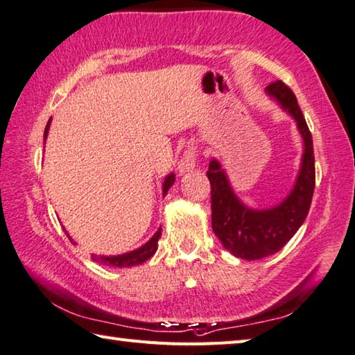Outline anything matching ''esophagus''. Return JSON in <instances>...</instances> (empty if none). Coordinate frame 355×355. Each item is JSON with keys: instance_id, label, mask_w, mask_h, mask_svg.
Listing matches in <instances>:
<instances>
[{"instance_id": "esophagus-1", "label": "esophagus", "mask_w": 355, "mask_h": 355, "mask_svg": "<svg viewBox=\"0 0 355 355\" xmlns=\"http://www.w3.org/2000/svg\"><path fill=\"white\" fill-rule=\"evenodd\" d=\"M196 151L195 148H189L187 151H184V154L181 155V159L178 162V170L179 174H184V173H189L193 170L196 166Z\"/></svg>"}]
</instances>
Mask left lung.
I'll use <instances>...</instances> for the list:
<instances>
[{"label":"left lung","instance_id":"left-lung-1","mask_svg":"<svg viewBox=\"0 0 355 355\" xmlns=\"http://www.w3.org/2000/svg\"><path fill=\"white\" fill-rule=\"evenodd\" d=\"M266 93L295 118L304 140L301 170L290 195L271 209H250L234 193L218 160H210L207 171L212 187L214 232L227 251L245 260L268 257L288 243L307 218L315 189L313 140L295 93L282 80L270 84Z\"/></svg>","mask_w":355,"mask_h":355}]
</instances>
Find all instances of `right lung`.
<instances>
[{"mask_svg": "<svg viewBox=\"0 0 355 355\" xmlns=\"http://www.w3.org/2000/svg\"><path fill=\"white\" fill-rule=\"evenodd\" d=\"M49 124H51V118L48 120L46 128H45V134H43L45 140H46V135H48V130H49ZM173 184H174V174L171 173L165 178L164 187H162V193H164V196L166 195V191L170 190ZM65 234H67V231H65ZM160 235H162V227H159L157 232H155L153 237L146 241L145 245L140 246L139 250H134V251L126 252V254H120V256H95V254H93L92 260H95V262L103 263V265L116 266V268H129V266L140 265L143 262H146L148 259H151L154 256V252L157 251V241L160 239ZM67 237L73 241V239L68 234H67ZM73 243H74V241H73Z\"/></svg>", "mask_w": 355, "mask_h": 355, "instance_id": "1", "label": "right lung"}]
</instances>
